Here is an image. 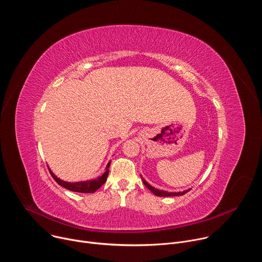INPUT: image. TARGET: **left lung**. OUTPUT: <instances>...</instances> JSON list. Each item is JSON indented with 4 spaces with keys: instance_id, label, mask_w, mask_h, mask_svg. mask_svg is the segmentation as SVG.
Returning <instances> with one entry per match:
<instances>
[{
    "instance_id": "left-lung-1",
    "label": "left lung",
    "mask_w": 262,
    "mask_h": 262,
    "mask_svg": "<svg viewBox=\"0 0 262 262\" xmlns=\"http://www.w3.org/2000/svg\"><path fill=\"white\" fill-rule=\"evenodd\" d=\"M142 177V176H141ZM143 183L145 184V186H147L148 190H150L156 196H159V197H171V196H181V195H184L185 193H188L190 190H186V191H183V192H178V193H172V192H167V191H161V190H158L156 188H154V186H151L150 184H149L145 179H143Z\"/></svg>"
}]
</instances>
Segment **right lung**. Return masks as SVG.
<instances>
[{"label":"right lung","instance_id":"right-lung-1","mask_svg":"<svg viewBox=\"0 0 262 262\" xmlns=\"http://www.w3.org/2000/svg\"><path fill=\"white\" fill-rule=\"evenodd\" d=\"M110 164H111V162H108V164L105 168V172L98 178L93 179V180H87V181H79V182L63 181L60 178H58L50 169L49 170H50V173L53 176V178L56 180V182L58 184H60L61 186H63V188L67 189L69 191H72V192H78V193H94L106 181Z\"/></svg>","mask_w":262,"mask_h":262}]
</instances>
